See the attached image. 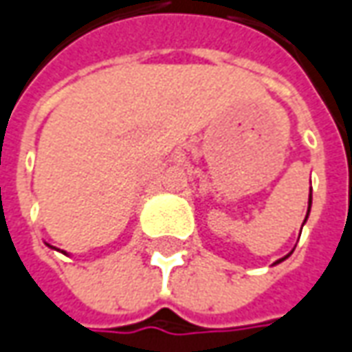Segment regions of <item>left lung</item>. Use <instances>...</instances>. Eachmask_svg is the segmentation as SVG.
Masks as SVG:
<instances>
[{"label":"left lung","instance_id":"1","mask_svg":"<svg viewBox=\"0 0 352 352\" xmlns=\"http://www.w3.org/2000/svg\"><path fill=\"white\" fill-rule=\"evenodd\" d=\"M309 206H311V196H309ZM282 261H284V258H280L278 263H282Z\"/></svg>","mask_w":352,"mask_h":352}]
</instances>
